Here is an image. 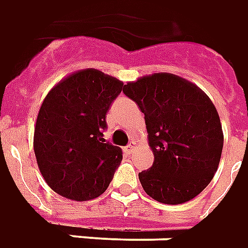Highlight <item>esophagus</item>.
I'll use <instances>...</instances> for the list:
<instances>
[{
	"mask_svg": "<svg viewBox=\"0 0 248 248\" xmlns=\"http://www.w3.org/2000/svg\"><path fill=\"white\" fill-rule=\"evenodd\" d=\"M135 148H136V141H131V143L125 147V151H127L128 154H131Z\"/></svg>",
	"mask_w": 248,
	"mask_h": 248,
	"instance_id": "1",
	"label": "esophagus"
}]
</instances>
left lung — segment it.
<instances>
[{
  "label": "left lung",
  "instance_id": "left-lung-1",
  "mask_svg": "<svg viewBox=\"0 0 248 248\" xmlns=\"http://www.w3.org/2000/svg\"><path fill=\"white\" fill-rule=\"evenodd\" d=\"M123 92L144 113L155 160L139 173L144 191L163 204H182L203 191L223 149L217 110L199 87L172 73L129 81Z\"/></svg>",
  "mask_w": 248,
  "mask_h": 248
}]
</instances>
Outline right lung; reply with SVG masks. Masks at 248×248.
<instances>
[{
  "label": "right lung",
  "instance_id": "add662e5",
  "mask_svg": "<svg viewBox=\"0 0 248 248\" xmlns=\"http://www.w3.org/2000/svg\"><path fill=\"white\" fill-rule=\"evenodd\" d=\"M124 82L88 68L54 85L37 115L33 148L41 175L66 199L84 202L108 188L123 151L105 141V115Z\"/></svg>",
  "mask_w": 248,
  "mask_h": 248
}]
</instances>
